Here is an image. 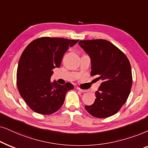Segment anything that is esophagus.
<instances>
[{"mask_svg": "<svg viewBox=\"0 0 148 148\" xmlns=\"http://www.w3.org/2000/svg\"><path fill=\"white\" fill-rule=\"evenodd\" d=\"M78 90H79L80 92H86V91H87V90H85V89H82V88H78Z\"/></svg>", "mask_w": 148, "mask_h": 148, "instance_id": "1", "label": "esophagus"}]
</instances>
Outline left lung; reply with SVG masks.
<instances>
[{
	"label": "left lung",
	"mask_w": 148,
	"mask_h": 148,
	"mask_svg": "<svg viewBox=\"0 0 148 148\" xmlns=\"http://www.w3.org/2000/svg\"><path fill=\"white\" fill-rule=\"evenodd\" d=\"M78 44L90 58V75L102 80L95 92V101L84 106L85 109L99 119L113 116L127 101L131 92L133 78L129 59L115 45L103 39L80 40Z\"/></svg>",
	"instance_id": "1"
}]
</instances>
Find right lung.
I'll use <instances>...</instances> for the list:
<instances>
[{
    "label": "right lung",
    "mask_w": 148,
    "mask_h": 148,
    "mask_svg": "<svg viewBox=\"0 0 148 148\" xmlns=\"http://www.w3.org/2000/svg\"><path fill=\"white\" fill-rule=\"evenodd\" d=\"M78 40L40 37L25 47L17 70V86L25 103L36 113L49 115L64 103L67 91L74 88L70 82L51 83L53 69L59 68L69 47Z\"/></svg>",
    "instance_id": "1"
}]
</instances>
